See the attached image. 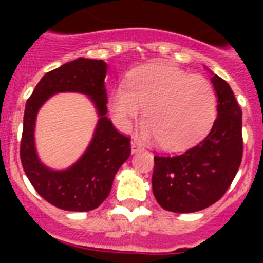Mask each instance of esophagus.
Wrapping results in <instances>:
<instances>
[{"mask_svg": "<svg viewBox=\"0 0 263 263\" xmlns=\"http://www.w3.org/2000/svg\"><path fill=\"white\" fill-rule=\"evenodd\" d=\"M131 147H132V153H138V152H140L142 148H143V146H142V143H140V142H138V140H132Z\"/></svg>", "mask_w": 263, "mask_h": 263, "instance_id": "1", "label": "esophagus"}]
</instances>
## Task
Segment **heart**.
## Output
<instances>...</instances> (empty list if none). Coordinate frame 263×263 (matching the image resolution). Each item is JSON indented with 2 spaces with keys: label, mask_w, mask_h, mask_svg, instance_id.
Instances as JSON below:
<instances>
[{
  "label": "heart",
  "mask_w": 263,
  "mask_h": 263,
  "mask_svg": "<svg viewBox=\"0 0 263 263\" xmlns=\"http://www.w3.org/2000/svg\"><path fill=\"white\" fill-rule=\"evenodd\" d=\"M142 109L143 135L169 150L187 147L209 131L216 119L217 97L208 79L165 64H150L129 75L127 87L110 95L116 121L128 128Z\"/></svg>",
  "instance_id": "1"
}]
</instances>
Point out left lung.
<instances>
[{"mask_svg": "<svg viewBox=\"0 0 263 263\" xmlns=\"http://www.w3.org/2000/svg\"><path fill=\"white\" fill-rule=\"evenodd\" d=\"M217 117L209 135L179 156H154L153 192L165 210L199 212L221 199L243 158L241 109L229 84L213 75Z\"/></svg>", "mask_w": 263, "mask_h": 263, "instance_id": "1", "label": "left lung"}]
</instances>
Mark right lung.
<instances>
[{
  "label": "right lung",
  "mask_w": 263,
  "mask_h": 263,
  "mask_svg": "<svg viewBox=\"0 0 263 263\" xmlns=\"http://www.w3.org/2000/svg\"><path fill=\"white\" fill-rule=\"evenodd\" d=\"M106 63L78 59L47 72L26 103L20 160L27 177L49 203L69 212H88L106 199L116 173L131 156V138L123 135L107 119L105 90ZM76 90L90 95L101 119L88 152L73 167L55 173L39 162L33 147L36 111L55 92Z\"/></svg>",
  "instance_id": "add662e5"
}]
</instances>
